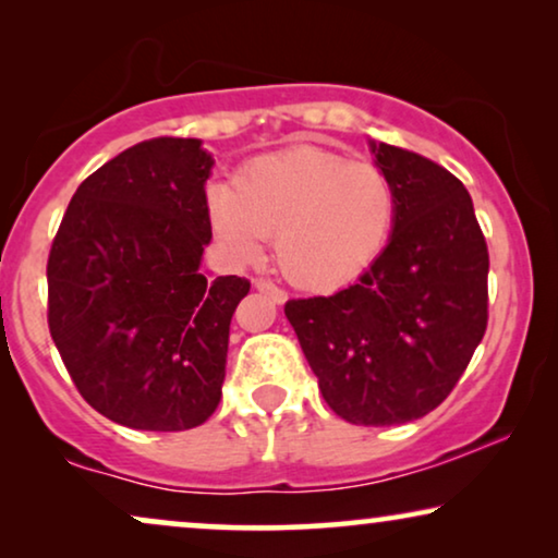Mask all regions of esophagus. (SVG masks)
Segmentation results:
<instances>
[{"instance_id": "obj_1", "label": "esophagus", "mask_w": 558, "mask_h": 558, "mask_svg": "<svg viewBox=\"0 0 558 558\" xmlns=\"http://www.w3.org/2000/svg\"><path fill=\"white\" fill-rule=\"evenodd\" d=\"M254 287L258 289V292L269 294L271 300L277 302V304H284V302H287V292H284V289H279V287L274 284V281H269V279H256Z\"/></svg>"}]
</instances>
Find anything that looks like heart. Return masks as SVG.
<instances>
[{"mask_svg":"<svg viewBox=\"0 0 558 558\" xmlns=\"http://www.w3.org/2000/svg\"><path fill=\"white\" fill-rule=\"evenodd\" d=\"M208 220L235 262H258L274 235V256L289 281L335 289L386 248L396 190L378 165L294 144L251 159L235 172L233 187H210Z\"/></svg>","mask_w":558,"mask_h":558,"instance_id":"heart-1","label":"heart"}]
</instances>
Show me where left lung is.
<instances>
[{
    "mask_svg": "<svg viewBox=\"0 0 558 558\" xmlns=\"http://www.w3.org/2000/svg\"><path fill=\"white\" fill-rule=\"evenodd\" d=\"M371 149L396 190L388 246L357 284L289 300L284 315L327 407L391 426L437 409L468 368L487 327L490 256L452 172L384 142Z\"/></svg>",
    "mask_w": 558,
    "mask_h": 558,
    "instance_id": "left-lung-1",
    "label": "left lung"
}]
</instances>
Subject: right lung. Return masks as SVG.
I'll list each match as a JSON object with an SVG mask.
<instances>
[{
    "label": "right lung",
    "mask_w": 558,
    "mask_h": 558,
    "mask_svg": "<svg viewBox=\"0 0 558 558\" xmlns=\"http://www.w3.org/2000/svg\"><path fill=\"white\" fill-rule=\"evenodd\" d=\"M210 167L201 140L134 144L81 182L52 241V342L83 399L129 429H193L220 401L251 281L201 274Z\"/></svg>",
    "instance_id": "right-lung-1"
}]
</instances>
